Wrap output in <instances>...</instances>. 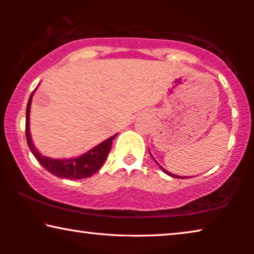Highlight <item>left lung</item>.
<instances>
[{"instance_id":"8db88e82","label":"left lung","mask_w":254,"mask_h":254,"mask_svg":"<svg viewBox=\"0 0 254 254\" xmlns=\"http://www.w3.org/2000/svg\"><path fill=\"white\" fill-rule=\"evenodd\" d=\"M155 162H156V161H155ZM156 163H157V162H156ZM157 164H158V163H157ZM159 168H161V169H162V171H163V172H165L166 175H169V176H171V177H175V178H182V177H179V176H176V175H173V173H170L169 171H166V170H165V169H163L161 165H159Z\"/></svg>"}]
</instances>
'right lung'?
<instances>
[{"mask_svg":"<svg viewBox=\"0 0 254 254\" xmlns=\"http://www.w3.org/2000/svg\"><path fill=\"white\" fill-rule=\"evenodd\" d=\"M36 91V90H34ZM34 91L31 93L29 102L26 106V124H25V135L27 145L30 150L34 155V157L38 159V162L51 172L52 175L59 177V178L65 179H83L92 176L93 173L98 171L102 168V165L105 162V159L109 155L112 147V141L116 138L117 135H113L105 140L102 143L96 145L95 148L90 149L88 152L83 154L78 157L69 158V159H54L43 156L37 150L32 143V138L30 134V109L31 102H32V96Z\"/></svg>","mask_w":254,"mask_h":254,"instance_id":"obj_1","label":"right lung"}]
</instances>
